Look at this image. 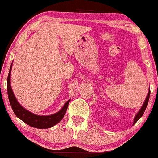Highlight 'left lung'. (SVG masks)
<instances>
[{"label":"left lung","mask_w":158,"mask_h":158,"mask_svg":"<svg viewBox=\"0 0 158 158\" xmlns=\"http://www.w3.org/2000/svg\"><path fill=\"white\" fill-rule=\"evenodd\" d=\"M149 96H150V87H149V92H148L147 95H146V100L144 101L143 104L141 108H140V110L138 111V112L137 113V114L135 115V117L134 118V122H133V125H134L135 123H136V122L138 121V120L143 116V113H144V112H145L146 107H147L148 102H149Z\"/></svg>","instance_id":"1"}]
</instances>
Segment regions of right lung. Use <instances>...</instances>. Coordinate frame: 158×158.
I'll use <instances>...</instances> for the list:
<instances>
[{"instance_id":"obj_1","label":"right lung","mask_w":158,"mask_h":158,"mask_svg":"<svg viewBox=\"0 0 158 158\" xmlns=\"http://www.w3.org/2000/svg\"><path fill=\"white\" fill-rule=\"evenodd\" d=\"M12 66V63L11 65L10 69H9L8 77H7V92H8L9 103H10L15 114L27 125L30 126L31 127L37 128V129H49V128L52 127L57 123H58L66 114L70 100L66 101L60 110H59L55 114H49V115H38V114L29 112L20 104L13 93L10 82Z\"/></svg>"}]
</instances>
